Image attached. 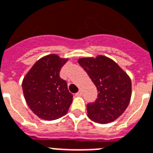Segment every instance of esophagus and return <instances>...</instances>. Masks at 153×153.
<instances>
[{
  "label": "esophagus",
  "instance_id": "34e87169",
  "mask_svg": "<svg viewBox=\"0 0 153 153\" xmlns=\"http://www.w3.org/2000/svg\"><path fill=\"white\" fill-rule=\"evenodd\" d=\"M82 95V91L80 90V91H79L78 92L76 93V96H78V97H81Z\"/></svg>",
  "mask_w": 153,
  "mask_h": 153
}]
</instances>
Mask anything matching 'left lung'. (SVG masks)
Segmentation results:
<instances>
[{"label": "left lung", "mask_w": 153, "mask_h": 153, "mask_svg": "<svg viewBox=\"0 0 153 153\" xmlns=\"http://www.w3.org/2000/svg\"><path fill=\"white\" fill-rule=\"evenodd\" d=\"M98 91L95 102L87 105L90 119L108 123L119 117L127 108L131 97V81L116 62L105 56L79 60Z\"/></svg>", "instance_id": "left-lung-1"}]
</instances>
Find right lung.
<instances>
[{
    "instance_id": "1",
    "label": "right lung",
    "mask_w": 153,
    "mask_h": 153,
    "mask_svg": "<svg viewBox=\"0 0 153 153\" xmlns=\"http://www.w3.org/2000/svg\"><path fill=\"white\" fill-rule=\"evenodd\" d=\"M68 59L56 54L42 57L34 64L22 81V91L29 108L38 117L55 120L67 113L73 95L60 71Z\"/></svg>"
}]
</instances>
